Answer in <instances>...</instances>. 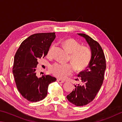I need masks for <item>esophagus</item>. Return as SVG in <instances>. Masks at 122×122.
<instances>
[{
  "label": "esophagus",
  "mask_w": 122,
  "mask_h": 122,
  "mask_svg": "<svg viewBox=\"0 0 122 122\" xmlns=\"http://www.w3.org/2000/svg\"><path fill=\"white\" fill-rule=\"evenodd\" d=\"M57 81L58 82L60 83V84H61V83H64V81L62 80L61 79H57Z\"/></svg>",
  "instance_id": "obj_1"
}]
</instances>
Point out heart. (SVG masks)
I'll use <instances>...</instances> for the list:
<instances>
[{"label":"heart","instance_id":"b5f03b06","mask_svg":"<svg viewBox=\"0 0 122 122\" xmlns=\"http://www.w3.org/2000/svg\"><path fill=\"white\" fill-rule=\"evenodd\" d=\"M62 44L71 53L70 59L76 70L82 71L88 66L92 57V51L88 47L81 46L80 43L72 38L64 40ZM55 48V44L50 46L48 52L49 56L52 55ZM49 70L54 76L60 79H65L73 73L74 67L71 64L55 63L51 65Z\"/></svg>","mask_w":122,"mask_h":122}]
</instances>
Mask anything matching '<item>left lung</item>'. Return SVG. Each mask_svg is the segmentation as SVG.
Segmentation results:
<instances>
[{
	"mask_svg": "<svg viewBox=\"0 0 122 122\" xmlns=\"http://www.w3.org/2000/svg\"><path fill=\"white\" fill-rule=\"evenodd\" d=\"M79 35L84 37L87 41L92 51L91 63L86 69L79 73V78L81 84L75 85V89L67 95L70 102L76 106H84L95 99L103 84L104 71L106 69V61L103 51L97 41L85 34Z\"/></svg>",
	"mask_w": 122,
	"mask_h": 122,
	"instance_id": "1",
	"label": "left lung"
}]
</instances>
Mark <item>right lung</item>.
<instances>
[{
	"label": "right lung",
	"instance_id": "add662e5",
	"mask_svg": "<svg viewBox=\"0 0 122 122\" xmlns=\"http://www.w3.org/2000/svg\"><path fill=\"white\" fill-rule=\"evenodd\" d=\"M55 37V33L33 34L21 43L15 55L12 71L15 82L19 92L28 101L44 99L49 84L56 80L49 75L38 78L35 69L38 61L46 56Z\"/></svg>",
	"mask_w": 122,
	"mask_h": 122
}]
</instances>
